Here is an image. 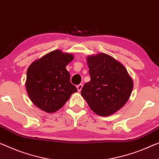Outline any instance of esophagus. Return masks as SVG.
Listing matches in <instances>:
<instances>
[{
    "mask_svg": "<svg viewBox=\"0 0 159 159\" xmlns=\"http://www.w3.org/2000/svg\"><path fill=\"white\" fill-rule=\"evenodd\" d=\"M76 88H77V90H78V91H80V90H81V89H82V88H83V84H80L79 85H76Z\"/></svg>",
    "mask_w": 159,
    "mask_h": 159,
    "instance_id": "1",
    "label": "esophagus"
}]
</instances>
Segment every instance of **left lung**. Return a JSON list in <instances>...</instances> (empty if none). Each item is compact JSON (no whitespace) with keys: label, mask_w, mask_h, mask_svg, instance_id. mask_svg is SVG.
<instances>
[{"label":"left lung","mask_w":159,"mask_h":159,"mask_svg":"<svg viewBox=\"0 0 159 159\" xmlns=\"http://www.w3.org/2000/svg\"><path fill=\"white\" fill-rule=\"evenodd\" d=\"M90 80L81 90V95L93 112L109 116L128 101L133 80L125 67L110 55L100 53L87 57Z\"/></svg>","instance_id":"8db88e82"}]
</instances>
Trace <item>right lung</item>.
<instances>
[{
    "mask_svg": "<svg viewBox=\"0 0 159 159\" xmlns=\"http://www.w3.org/2000/svg\"><path fill=\"white\" fill-rule=\"evenodd\" d=\"M73 59V54L54 50L29 66L25 87L30 99L39 109L48 113L56 112L77 91L66 69Z\"/></svg>",
    "mask_w": 159,
    "mask_h": 159,
    "instance_id": "add662e5",
    "label": "right lung"
}]
</instances>
